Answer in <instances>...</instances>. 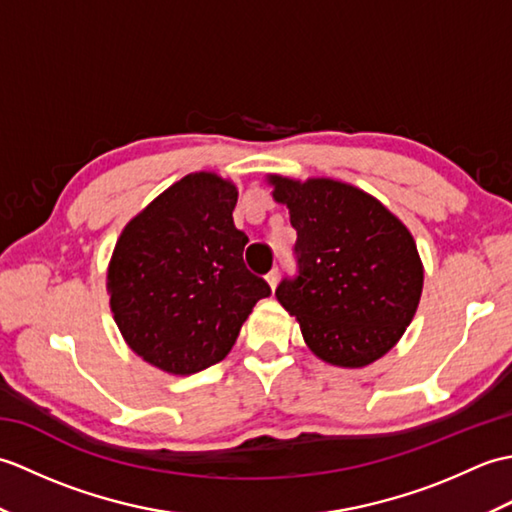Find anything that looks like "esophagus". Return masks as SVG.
I'll use <instances>...</instances> for the list:
<instances>
[{
	"label": "esophagus",
	"instance_id": "34e87169",
	"mask_svg": "<svg viewBox=\"0 0 512 512\" xmlns=\"http://www.w3.org/2000/svg\"><path fill=\"white\" fill-rule=\"evenodd\" d=\"M266 281H268V286L270 288H277V281H279V268H273V270H270V273L266 275Z\"/></svg>",
	"mask_w": 512,
	"mask_h": 512
}]
</instances>
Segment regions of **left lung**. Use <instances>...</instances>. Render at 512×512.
Instances as JSON below:
<instances>
[{
    "instance_id": "left-lung-1",
    "label": "left lung",
    "mask_w": 512,
    "mask_h": 512,
    "mask_svg": "<svg viewBox=\"0 0 512 512\" xmlns=\"http://www.w3.org/2000/svg\"><path fill=\"white\" fill-rule=\"evenodd\" d=\"M297 231V275L275 295L301 323L310 350L339 367L387 354L416 314L422 264L416 242L372 195L334 180L270 176Z\"/></svg>"
}]
</instances>
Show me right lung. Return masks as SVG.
Returning a JSON list of instances; mask_svg holds the SVG:
<instances>
[{
	"label": "right lung",
	"mask_w": 512,
	"mask_h": 512,
	"mask_svg": "<svg viewBox=\"0 0 512 512\" xmlns=\"http://www.w3.org/2000/svg\"><path fill=\"white\" fill-rule=\"evenodd\" d=\"M235 184L191 173L118 237L107 288L118 330L147 363L195 374L231 352L266 279L244 264L248 237L233 224Z\"/></svg>",
	"instance_id": "1"
}]
</instances>
